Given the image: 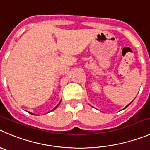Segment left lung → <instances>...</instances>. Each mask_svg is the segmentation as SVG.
Returning <instances> with one entry per match:
<instances>
[{
  "instance_id": "8db88e82",
  "label": "left lung",
  "mask_w": 150,
  "mask_h": 150,
  "mask_svg": "<svg viewBox=\"0 0 150 150\" xmlns=\"http://www.w3.org/2000/svg\"><path fill=\"white\" fill-rule=\"evenodd\" d=\"M129 104H130V103H129ZM129 105H127V107H128V106H129ZM126 107H125V108H126Z\"/></svg>"
}]
</instances>
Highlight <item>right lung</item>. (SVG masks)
<instances>
[{
  "instance_id": "1",
  "label": "right lung",
  "mask_w": 150,
  "mask_h": 150,
  "mask_svg": "<svg viewBox=\"0 0 150 150\" xmlns=\"http://www.w3.org/2000/svg\"><path fill=\"white\" fill-rule=\"evenodd\" d=\"M60 103H61V102H60ZM60 103H58V105H57V106H56V107H54V109H53V110H55V109H56V108H57V107H58V105H59V104H60ZM29 113H30V114H32V113H31V112H29Z\"/></svg>"
}]
</instances>
